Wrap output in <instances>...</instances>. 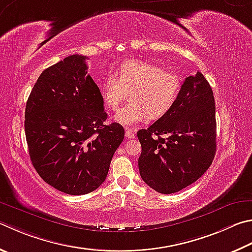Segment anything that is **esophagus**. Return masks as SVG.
<instances>
[{
  "label": "esophagus",
  "instance_id": "esophagus-1",
  "mask_svg": "<svg viewBox=\"0 0 252 252\" xmlns=\"http://www.w3.org/2000/svg\"><path fill=\"white\" fill-rule=\"evenodd\" d=\"M126 136L127 139H133L135 136V132L132 129H126Z\"/></svg>",
  "mask_w": 252,
  "mask_h": 252
}]
</instances>
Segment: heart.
I'll list each match as a JSON object with an SVG mask.
<instances>
[{
    "instance_id": "1",
    "label": "heart",
    "mask_w": 252,
    "mask_h": 252,
    "mask_svg": "<svg viewBox=\"0 0 252 252\" xmlns=\"http://www.w3.org/2000/svg\"><path fill=\"white\" fill-rule=\"evenodd\" d=\"M117 75L109 74L104 77L100 94L104 104L116 110L126 91L132 90L131 102L114 116V120L125 126H135L148 118L157 120L166 116L180 97L181 76L155 63L127 59L120 63Z\"/></svg>"
}]
</instances>
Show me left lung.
<instances>
[{"label": "left lung", "instance_id": "8db88e82", "mask_svg": "<svg viewBox=\"0 0 252 252\" xmlns=\"http://www.w3.org/2000/svg\"><path fill=\"white\" fill-rule=\"evenodd\" d=\"M215 116L213 89L202 72L186 77L172 110L136 133L145 184L161 194H173L197 181L216 153Z\"/></svg>", "mask_w": 252, "mask_h": 252}]
</instances>
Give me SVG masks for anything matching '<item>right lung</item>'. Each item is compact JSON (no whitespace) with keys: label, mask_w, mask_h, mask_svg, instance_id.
<instances>
[{"label":"right lung","mask_w":252,"mask_h":252,"mask_svg":"<svg viewBox=\"0 0 252 252\" xmlns=\"http://www.w3.org/2000/svg\"><path fill=\"white\" fill-rule=\"evenodd\" d=\"M86 56L71 55L45 69L26 102L31 161L43 180L69 195L91 193L108 175L125 129L107 113Z\"/></svg>","instance_id":"1"}]
</instances>
